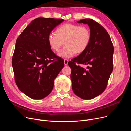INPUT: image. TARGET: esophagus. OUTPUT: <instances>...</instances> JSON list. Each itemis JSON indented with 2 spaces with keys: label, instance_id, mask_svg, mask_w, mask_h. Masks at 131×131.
<instances>
[{
  "label": "esophagus",
  "instance_id": "1",
  "mask_svg": "<svg viewBox=\"0 0 131 131\" xmlns=\"http://www.w3.org/2000/svg\"><path fill=\"white\" fill-rule=\"evenodd\" d=\"M68 59H64V65L65 66H67L68 65Z\"/></svg>",
  "mask_w": 131,
  "mask_h": 131
}]
</instances>
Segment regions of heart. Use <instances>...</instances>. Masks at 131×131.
<instances>
[{"label":"heart","instance_id":"b5f03b06","mask_svg":"<svg viewBox=\"0 0 131 131\" xmlns=\"http://www.w3.org/2000/svg\"><path fill=\"white\" fill-rule=\"evenodd\" d=\"M91 39L90 29L86 26L66 23L56 30V33H51L48 37L50 47L58 52L64 42L65 46L60 51L58 56L70 58L77 53H82L88 48Z\"/></svg>","mask_w":131,"mask_h":131}]
</instances>
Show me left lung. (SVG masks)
<instances>
[{
    "label": "left lung",
    "mask_w": 131,
    "mask_h": 131,
    "mask_svg": "<svg viewBox=\"0 0 131 131\" xmlns=\"http://www.w3.org/2000/svg\"><path fill=\"white\" fill-rule=\"evenodd\" d=\"M78 23L89 26L91 39L88 48L68 63L74 93L84 100L98 96L105 90L113 69L114 47L108 33L100 23L86 18ZM78 64L88 65L86 70Z\"/></svg>",
    "instance_id": "8db88e82"
}]
</instances>
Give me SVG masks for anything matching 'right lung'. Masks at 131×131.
I'll return each mask as SVG.
<instances>
[{
	"mask_svg": "<svg viewBox=\"0 0 131 131\" xmlns=\"http://www.w3.org/2000/svg\"><path fill=\"white\" fill-rule=\"evenodd\" d=\"M63 19L39 17L19 35L12 58L15 80L28 97L41 100L51 92L54 79L64 67V60L55 54L48 37Z\"/></svg>",
	"mask_w": 131,
	"mask_h": 131,
	"instance_id": "right-lung-1",
	"label": "right lung"
}]
</instances>
